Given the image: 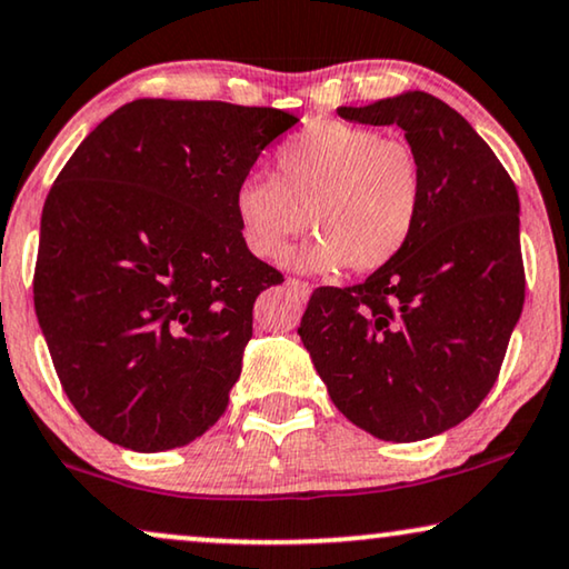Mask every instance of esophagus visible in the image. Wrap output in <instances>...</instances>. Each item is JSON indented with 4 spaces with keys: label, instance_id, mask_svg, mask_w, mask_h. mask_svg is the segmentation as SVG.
I'll list each match as a JSON object with an SVG mask.
<instances>
[{
    "label": "esophagus",
    "instance_id": "esophagus-1",
    "mask_svg": "<svg viewBox=\"0 0 569 569\" xmlns=\"http://www.w3.org/2000/svg\"><path fill=\"white\" fill-rule=\"evenodd\" d=\"M287 287L298 292L302 300L310 298V284H308V282H300V279H287Z\"/></svg>",
    "mask_w": 569,
    "mask_h": 569
}]
</instances>
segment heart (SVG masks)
<instances>
[{
  "mask_svg": "<svg viewBox=\"0 0 569 569\" xmlns=\"http://www.w3.org/2000/svg\"><path fill=\"white\" fill-rule=\"evenodd\" d=\"M425 209V170L415 147L370 127L321 121L277 150L274 178L246 176L232 193L243 243L277 261L302 230L316 236L287 267L333 274L376 271L415 236Z\"/></svg>",
  "mask_w": 569,
  "mask_h": 569,
  "instance_id": "obj_1",
  "label": "heart"
}]
</instances>
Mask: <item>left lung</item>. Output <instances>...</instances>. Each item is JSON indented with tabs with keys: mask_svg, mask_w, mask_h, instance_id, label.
Here are the masks:
<instances>
[{
	"mask_svg": "<svg viewBox=\"0 0 569 569\" xmlns=\"http://www.w3.org/2000/svg\"><path fill=\"white\" fill-rule=\"evenodd\" d=\"M337 113L403 129L425 209L409 246L362 284L318 287L298 333L349 422L378 440H425L463 422L500 376L526 298L518 191L471 123L430 92Z\"/></svg>",
	"mask_w": 569,
	"mask_h": 569,
	"instance_id": "left-lung-1",
	"label": "left lung"
}]
</instances>
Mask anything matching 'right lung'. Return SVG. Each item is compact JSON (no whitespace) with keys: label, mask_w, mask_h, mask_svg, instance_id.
<instances>
[{"label":"right lung","mask_w":569,"mask_h":569,"mask_svg":"<svg viewBox=\"0 0 569 569\" xmlns=\"http://www.w3.org/2000/svg\"><path fill=\"white\" fill-rule=\"evenodd\" d=\"M298 116L139 98L100 121L41 217L33 300L61 388L137 453L204 435L240 378L253 302L282 274L248 251L232 193Z\"/></svg>","instance_id":"obj_1"}]
</instances>
